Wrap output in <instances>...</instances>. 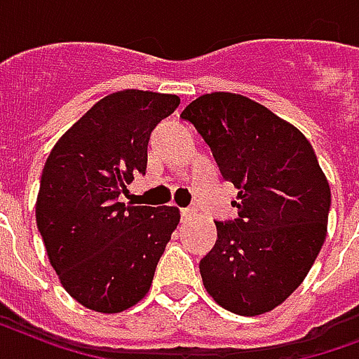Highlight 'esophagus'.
Instances as JSON below:
<instances>
[{"label":"esophagus","instance_id":"34e87169","mask_svg":"<svg viewBox=\"0 0 359 359\" xmlns=\"http://www.w3.org/2000/svg\"><path fill=\"white\" fill-rule=\"evenodd\" d=\"M194 215H196L194 208H185V210H182V221H183V223H185V221H191Z\"/></svg>","mask_w":359,"mask_h":359}]
</instances>
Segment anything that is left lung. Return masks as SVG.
Instances as JSON below:
<instances>
[{
	"label": "left lung",
	"mask_w": 359,
	"mask_h": 359,
	"mask_svg": "<svg viewBox=\"0 0 359 359\" xmlns=\"http://www.w3.org/2000/svg\"><path fill=\"white\" fill-rule=\"evenodd\" d=\"M210 146L221 176L240 191L234 221L200 260L211 298L236 315L283 304L326 240L330 185L309 140L268 108L236 93H208L182 116Z\"/></svg>",
	"instance_id": "left-lung-1"
}]
</instances>
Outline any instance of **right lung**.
<instances>
[{
    "label": "right lung",
    "mask_w": 359,
    "mask_h": 359,
    "mask_svg": "<svg viewBox=\"0 0 359 359\" xmlns=\"http://www.w3.org/2000/svg\"><path fill=\"white\" fill-rule=\"evenodd\" d=\"M180 97L125 90L93 104L44 163L37 229L61 285L97 313H121L148 294L180 223L172 205H125L119 194L146 174L148 142Z\"/></svg>",
    "instance_id": "1"
}]
</instances>
